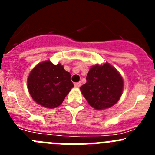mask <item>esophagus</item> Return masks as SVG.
<instances>
[{"mask_svg": "<svg viewBox=\"0 0 155 155\" xmlns=\"http://www.w3.org/2000/svg\"><path fill=\"white\" fill-rule=\"evenodd\" d=\"M81 85V82H77V83H74L75 87H80Z\"/></svg>", "mask_w": 155, "mask_h": 155, "instance_id": "1", "label": "esophagus"}]
</instances>
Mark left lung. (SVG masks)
I'll list each match as a JSON object with an SVG mask.
<instances>
[{"instance_id": "1", "label": "left lung", "mask_w": 155, "mask_h": 155, "mask_svg": "<svg viewBox=\"0 0 155 155\" xmlns=\"http://www.w3.org/2000/svg\"><path fill=\"white\" fill-rule=\"evenodd\" d=\"M87 82L80 87L88 104L97 110L112 107L120 100L124 80L117 70L109 63L90 68Z\"/></svg>"}]
</instances>
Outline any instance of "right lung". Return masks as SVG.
<instances>
[{"label": "right lung", "mask_w": 155, "mask_h": 155, "mask_svg": "<svg viewBox=\"0 0 155 155\" xmlns=\"http://www.w3.org/2000/svg\"><path fill=\"white\" fill-rule=\"evenodd\" d=\"M27 83L31 98L47 109L61 105L74 87L71 74L61 64L54 65L50 61L35 66L28 75Z\"/></svg>", "instance_id": "add662e5"}]
</instances>
